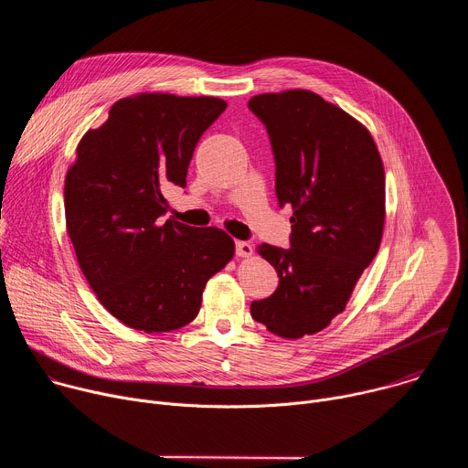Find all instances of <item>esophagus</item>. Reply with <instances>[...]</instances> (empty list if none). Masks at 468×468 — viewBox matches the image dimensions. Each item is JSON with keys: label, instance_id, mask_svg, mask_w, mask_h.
<instances>
[{"label": "esophagus", "instance_id": "obj_1", "mask_svg": "<svg viewBox=\"0 0 468 468\" xmlns=\"http://www.w3.org/2000/svg\"><path fill=\"white\" fill-rule=\"evenodd\" d=\"M235 253H237L239 257H250V255L253 253V248H251V244L246 242V240H237V242H235Z\"/></svg>", "mask_w": 468, "mask_h": 468}]
</instances>
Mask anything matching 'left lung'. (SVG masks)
I'll use <instances>...</instances> for the list:
<instances>
[{"label":"left lung","mask_w":468,"mask_h":468,"mask_svg":"<svg viewBox=\"0 0 468 468\" xmlns=\"http://www.w3.org/2000/svg\"><path fill=\"white\" fill-rule=\"evenodd\" d=\"M264 123L276 163L280 207L291 206V248L261 244L280 278L250 305L253 320L285 339L324 329L343 313L378 253L385 172L374 139L356 118L309 90L248 101Z\"/></svg>","instance_id":"1"}]
</instances>
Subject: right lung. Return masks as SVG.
<instances>
[{
	"instance_id": "1",
	"label": "right lung",
	"mask_w": 468,
	"mask_h": 468,
	"mask_svg": "<svg viewBox=\"0 0 468 468\" xmlns=\"http://www.w3.org/2000/svg\"><path fill=\"white\" fill-rule=\"evenodd\" d=\"M218 98L139 94L85 133L66 174V229L101 305L146 333L192 322L209 278L235 253L218 228L165 220L170 186L186 185L197 141L226 111Z\"/></svg>"
}]
</instances>
